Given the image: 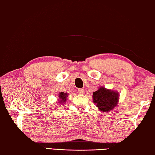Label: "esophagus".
I'll use <instances>...</instances> for the list:
<instances>
[{"instance_id": "esophagus-1", "label": "esophagus", "mask_w": 155, "mask_h": 155, "mask_svg": "<svg viewBox=\"0 0 155 155\" xmlns=\"http://www.w3.org/2000/svg\"><path fill=\"white\" fill-rule=\"evenodd\" d=\"M78 92L80 94H84V90L82 89V88H80V89L78 90Z\"/></svg>"}]
</instances>
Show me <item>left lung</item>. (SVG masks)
<instances>
[{"instance_id":"obj_1","label":"left lung","mask_w":155,"mask_h":155,"mask_svg":"<svg viewBox=\"0 0 155 155\" xmlns=\"http://www.w3.org/2000/svg\"><path fill=\"white\" fill-rule=\"evenodd\" d=\"M93 101L100 111L109 112L117 106L119 100L118 91L100 87L93 93Z\"/></svg>"}]
</instances>
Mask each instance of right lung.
I'll return each mask as SVG.
<instances>
[{
	"instance_id": "obj_1",
	"label": "right lung",
	"mask_w": 155,
	"mask_h": 155,
	"mask_svg": "<svg viewBox=\"0 0 155 155\" xmlns=\"http://www.w3.org/2000/svg\"><path fill=\"white\" fill-rule=\"evenodd\" d=\"M68 94L67 93H64L61 92L59 94V103L60 104H64V102H66V100H67V97Z\"/></svg>"
}]
</instances>
